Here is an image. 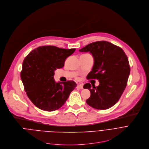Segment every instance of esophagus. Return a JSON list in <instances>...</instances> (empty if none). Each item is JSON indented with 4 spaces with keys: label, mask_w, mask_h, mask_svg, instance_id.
<instances>
[{
    "label": "esophagus",
    "mask_w": 149,
    "mask_h": 149,
    "mask_svg": "<svg viewBox=\"0 0 149 149\" xmlns=\"http://www.w3.org/2000/svg\"><path fill=\"white\" fill-rule=\"evenodd\" d=\"M76 88H80V89H83V86L82 84H77Z\"/></svg>",
    "instance_id": "esophagus-1"
}]
</instances>
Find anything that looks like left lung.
Returning <instances> with one entry per match:
<instances>
[{"label":"left lung","instance_id":"8db88e82","mask_svg":"<svg viewBox=\"0 0 149 149\" xmlns=\"http://www.w3.org/2000/svg\"><path fill=\"white\" fill-rule=\"evenodd\" d=\"M79 51L93 55L94 65L87 79L100 83L97 87L92 84L93 88L89 83L83 86L91 93L87 104L99 110L110 108L120 99L127 86L130 72L127 56L121 47L107 41L93 42Z\"/></svg>","mask_w":149,"mask_h":149}]
</instances>
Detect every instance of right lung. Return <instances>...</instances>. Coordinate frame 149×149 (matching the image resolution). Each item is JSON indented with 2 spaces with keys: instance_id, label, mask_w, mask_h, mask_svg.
<instances>
[{
  "instance_id": "1",
  "label": "right lung",
  "mask_w": 149,
  "mask_h": 149,
  "mask_svg": "<svg viewBox=\"0 0 149 149\" xmlns=\"http://www.w3.org/2000/svg\"><path fill=\"white\" fill-rule=\"evenodd\" d=\"M75 50L43 46L35 49L24 58L21 79L27 97L37 107L49 111L57 110L76 87L73 80L56 83L53 78L54 70L63 68L66 58Z\"/></svg>"
}]
</instances>
